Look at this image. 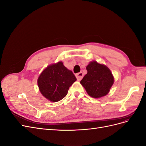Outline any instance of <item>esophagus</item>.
<instances>
[{
    "instance_id": "obj_1",
    "label": "esophagus",
    "mask_w": 146,
    "mask_h": 146,
    "mask_svg": "<svg viewBox=\"0 0 146 146\" xmlns=\"http://www.w3.org/2000/svg\"><path fill=\"white\" fill-rule=\"evenodd\" d=\"M83 75L82 72H78V73L76 74V76L77 79L78 80H82V78H83Z\"/></svg>"
}]
</instances>
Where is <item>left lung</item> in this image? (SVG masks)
Listing matches in <instances>:
<instances>
[{
  "label": "left lung",
  "instance_id": "left-lung-1",
  "mask_svg": "<svg viewBox=\"0 0 146 146\" xmlns=\"http://www.w3.org/2000/svg\"><path fill=\"white\" fill-rule=\"evenodd\" d=\"M87 74L80 81L88 94L93 98L107 95L114 83V77L110 69L104 64L93 61L86 66Z\"/></svg>",
  "mask_w": 146,
  "mask_h": 146
}]
</instances>
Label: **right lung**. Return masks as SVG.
I'll return each instance as SVG.
<instances>
[{
    "instance_id": "obj_1",
    "label": "right lung",
    "mask_w": 146,
    "mask_h": 146,
    "mask_svg": "<svg viewBox=\"0 0 146 146\" xmlns=\"http://www.w3.org/2000/svg\"><path fill=\"white\" fill-rule=\"evenodd\" d=\"M77 78L62 61L52 64L43 70L38 78V85L42 95L56 102L67 95L69 87Z\"/></svg>"
}]
</instances>
